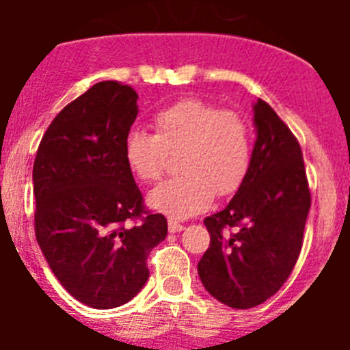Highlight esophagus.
<instances>
[{
  "label": "esophagus",
  "mask_w": 350,
  "mask_h": 350,
  "mask_svg": "<svg viewBox=\"0 0 350 350\" xmlns=\"http://www.w3.org/2000/svg\"><path fill=\"white\" fill-rule=\"evenodd\" d=\"M168 230H170V233H180V231L184 230V224H180V222L170 219V221H168Z\"/></svg>",
  "instance_id": "1"
}]
</instances>
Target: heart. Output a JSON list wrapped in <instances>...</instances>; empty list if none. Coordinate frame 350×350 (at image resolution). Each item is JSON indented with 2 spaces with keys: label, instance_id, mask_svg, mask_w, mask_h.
Here are the masks:
<instances>
[{
  "label": "heart",
  "instance_id": "b5f03b06",
  "mask_svg": "<svg viewBox=\"0 0 350 350\" xmlns=\"http://www.w3.org/2000/svg\"><path fill=\"white\" fill-rule=\"evenodd\" d=\"M254 135L249 120L203 100L189 98L154 116V135L131 131L124 138V159L142 182L163 177L168 156H178L182 177L150 191V208L173 221L189 219L226 198L245 182L252 165Z\"/></svg>",
  "mask_w": 350,
  "mask_h": 350
}]
</instances>
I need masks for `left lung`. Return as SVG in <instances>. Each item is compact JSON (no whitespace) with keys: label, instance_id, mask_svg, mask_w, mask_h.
<instances>
[{"label":"left lung","instance_id":"1","mask_svg":"<svg viewBox=\"0 0 350 350\" xmlns=\"http://www.w3.org/2000/svg\"><path fill=\"white\" fill-rule=\"evenodd\" d=\"M252 165L228 206L206 217L210 247L198 275L231 308H252L273 296L298 261L310 210L301 147L267 101L254 103Z\"/></svg>","mask_w":350,"mask_h":350}]
</instances>
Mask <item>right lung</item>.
<instances>
[{
	"mask_svg": "<svg viewBox=\"0 0 350 350\" xmlns=\"http://www.w3.org/2000/svg\"><path fill=\"white\" fill-rule=\"evenodd\" d=\"M137 100L124 83H94L55 116L33 165L36 242L64 289L101 310L140 293L147 256L168 233L165 215L145 210L122 152Z\"/></svg>",
	"mask_w": 350,
	"mask_h": 350,
	"instance_id": "obj_1",
	"label": "right lung"
}]
</instances>
